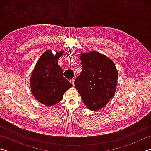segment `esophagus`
Returning <instances> with one entry per match:
<instances>
[{"instance_id":"obj_1","label":"esophagus","mask_w":151,"mask_h":151,"mask_svg":"<svg viewBox=\"0 0 151 151\" xmlns=\"http://www.w3.org/2000/svg\"><path fill=\"white\" fill-rule=\"evenodd\" d=\"M70 83H72V85L74 86V85H75V80H74V79L73 78H72V79H70Z\"/></svg>"}]
</instances>
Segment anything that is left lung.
Returning a JSON list of instances; mask_svg holds the SVG:
<instances>
[{
    "label": "left lung",
    "instance_id": "obj_1",
    "mask_svg": "<svg viewBox=\"0 0 151 151\" xmlns=\"http://www.w3.org/2000/svg\"><path fill=\"white\" fill-rule=\"evenodd\" d=\"M83 70L75 85L86 107L98 111L106 105L115 93L118 71L111 59L96 51L81 53Z\"/></svg>",
    "mask_w": 151,
    "mask_h": 151
}]
</instances>
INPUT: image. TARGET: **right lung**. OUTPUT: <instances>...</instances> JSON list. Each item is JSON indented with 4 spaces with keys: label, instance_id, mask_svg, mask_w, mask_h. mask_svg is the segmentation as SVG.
<instances>
[{
    "label": "right lung",
    "instance_id": "right-lung-1",
    "mask_svg": "<svg viewBox=\"0 0 151 151\" xmlns=\"http://www.w3.org/2000/svg\"><path fill=\"white\" fill-rule=\"evenodd\" d=\"M63 51L52 54L45 51L39 58L30 77V88L36 99L46 106H50L62 100L66 90L73 85L63 75V69L58 60Z\"/></svg>",
    "mask_w": 151,
    "mask_h": 151
}]
</instances>
